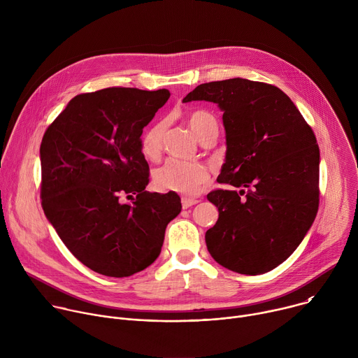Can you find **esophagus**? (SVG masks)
Returning <instances> with one entry per match:
<instances>
[{
    "mask_svg": "<svg viewBox=\"0 0 358 358\" xmlns=\"http://www.w3.org/2000/svg\"><path fill=\"white\" fill-rule=\"evenodd\" d=\"M199 201H201V199H198V198H192V196H182V198H181L182 208H184V210H187V208H189V207L195 206V203H198Z\"/></svg>",
    "mask_w": 358,
    "mask_h": 358,
    "instance_id": "obj_1",
    "label": "esophagus"
}]
</instances>
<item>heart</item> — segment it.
<instances>
[{
	"mask_svg": "<svg viewBox=\"0 0 358 358\" xmlns=\"http://www.w3.org/2000/svg\"><path fill=\"white\" fill-rule=\"evenodd\" d=\"M187 124L192 134L201 141L215 140L218 136L217 119L206 110H192L187 115ZM166 131V122L151 124L141 136L140 150L145 159H157L162 151V141ZM210 181L208 169L199 163H184L174 159L166 160L152 171V184L160 191H174L195 195L207 187Z\"/></svg>",
	"mask_w": 358,
	"mask_h": 358,
	"instance_id": "heart-1",
	"label": "heart"
}]
</instances>
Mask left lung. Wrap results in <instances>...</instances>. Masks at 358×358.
<instances>
[{
	"label": "left lung",
	"instance_id": "obj_1",
	"mask_svg": "<svg viewBox=\"0 0 358 358\" xmlns=\"http://www.w3.org/2000/svg\"><path fill=\"white\" fill-rule=\"evenodd\" d=\"M207 100L224 112L227 156L215 189L217 224L206 234L211 257L242 275L285 262L319 210L320 151L312 127L279 87L242 78L202 83L182 101Z\"/></svg>",
	"mask_w": 358,
	"mask_h": 358
}]
</instances>
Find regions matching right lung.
Instances as JSON below:
<instances>
[{
    "label": "right lung",
    "mask_w": 358,
    "mask_h": 358,
    "mask_svg": "<svg viewBox=\"0 0 358 358\" xmlns=\"http://www.w3.org/2000/svg\"><path fill=\"white\" fill-rule=\"evenodd\" d=\"M169 97L167 89L82 93L43 134V213L73 257L100 275L126 278L150 266L181 213L176 192L145 191L148 164L140 150L143 129Z\"/></svg>",
    "instance_id": "1"
}]
</instances>
